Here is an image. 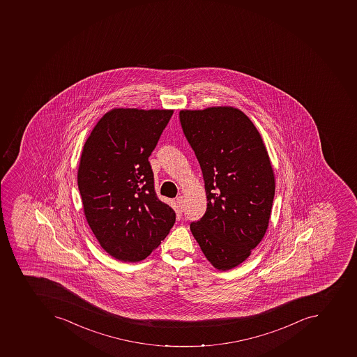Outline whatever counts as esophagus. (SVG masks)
I'll return each mask as SVG.
<instances>
[{"label":"esophagus","mask_w":357,"mask_h":357,"mask_svg":"<svg viewBox=\"0 0 357 357\" xmlns=\"http://www.w3.org/2000/svg\"><path fill=\"white\" fill-rule=\"evenodd\" d=\"M177 206L183 210L184 208V199H183V197H178L176 199Z\"/></svg>","instance_id":"esophagus-1"}]
</instances>
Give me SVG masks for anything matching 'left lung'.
Segmentation results:
<instances>
[{
    "label": "left lung",
    "instance_id": "left-lung-1",
    "mask_svg": "<svg viewBox=\"0 0 357 357\" xmlns=\"http://www.w3.org/2000/svg\"><path fill=\"white\" fill-rule=\"evenodd\" d=\"M183 132L197 155L208 208L191 232L218 270L233 269L264 239L275 197L273 165L260 132L231 106L180 112Z\"/></svg>",
    "mask_w": 357,
    "mask_h": 357
}]
</instances>
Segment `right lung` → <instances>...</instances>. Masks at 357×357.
<instances>
[{
  "mask_svg": "<svg viewBox=\"0 0 357 357\" xmlns=\"http://www.w3.org/2000/svg\"><path fill=\"white\" fill-rule=\"evenodd\" d=\"M173 112L112 108L82 149L77 181L84 216L119 261L147 258L174 225V210L156 197L149 162Z\"/></svg>",
  "mask_w": 357,
  "mask_h": 357,
  "instance_id": "add662e5",
  "label": "right lung"
}]
</instances>
